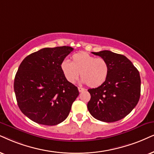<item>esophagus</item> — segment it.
<instances>
[{
	"mask_svg": "<svg viewBox=\"0 0 154 154\" xmlns=\"http://www.w3.org/2000/svg\"><path fill=\"white\" fill-rule=\"evenodd\" d=\"M78 90L79 92H82V91H85V89L82 88V87H78Z\"/></svg>",
	"mask_w": 154,
	"mask_h": 154,
	"instance_id": "1",
	"label": "esophagus"
}]
</instances>
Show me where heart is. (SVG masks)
I'll return each mask as SVG.
<instances>
[{"label": "heart", "instance_id": "b5f03b06", "mask_svg": "<svg viewBox=\"0 0 154 154\" xmlns=\"http://www.w3.org/2000/svg\"><path fill=\"white\" fill-rule=\"evenodd\" d=\"M60 68L68 82L75 83L80 74L82 82L91 88L103 85L109 75L108 63L104 58L95 57L86 52L74 54L71 62L64 60Z\"/></svg>", "mask_w": 154, "mask_h": 154}]
</instances>
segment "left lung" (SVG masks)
Wrapping results in <instances>:
<instances>
[{
  "label": "left lung",
  "instance_id": "left-lung-1",
  "mask_svg": "<svg viewBox=\"0 0 154 154\" xmlns=\"http://www.w3.org/2000/svg\"><path fill=\"white\" fill-rule=\"evenodd\" d=\"M107 62L109 75L105 82L89 89L91 99L87 109L93 117L114 122L127 116L137 106L141 95L138 69L127 57L109 50L92 52Z\"/></svg>",
  "mask_w": 154,
  "mask_h": 154
}]
</instances>
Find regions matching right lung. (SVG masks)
Here are the masks:
<instances>
[{"label":"right lung","instance_id":"right-lung-1","mask_svg":"<svg viewBox=\"0 0 154 154\" xmlns=\"http://www.w3.org/2000/svg\"><path fill=\"white\" fill-rule=\"evenodd\" d=\"M72 50L69 46L42 48L19 66L14 80L17 105L36 123L57 125L69 115L79 91L66 80L60 65Z\"/></svg>","mask_w":154,"mask_h":154}]
</instances>
